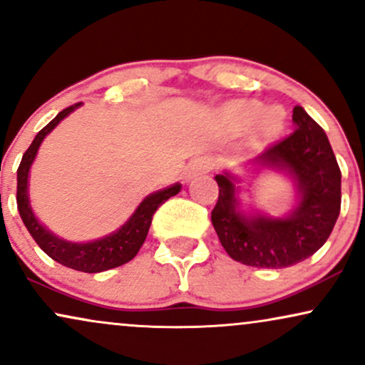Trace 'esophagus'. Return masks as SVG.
Wrapping results in <instances>:
<instances>
[{
    "label": "esophagus",
    "mask_w": 365,
    "mask_h": 365,
    "mask_svg": "<svg viewBox=\"0 0 365 365\" xmlns=\"http://www.w3.org/2000/svg\"><path fill=\"white\" fill-rule=\"evenodd\" d=\"M217 168V159L213 155H200L190 164V175L206 174Z\"/></svg>",
    "instance_id": "1"
}]
</instances>
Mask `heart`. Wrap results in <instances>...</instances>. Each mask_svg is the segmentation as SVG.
I'll use <instances>...</instances> for the list:
<instances>
[{
    "mask_svg": "<svg viewBox=\"0 0 365 365\" xmlns=\"http://www.w3.org/2000/svg\"><path fill=\"white\" fill-rule=\"evenodd\" d=\"M225 118L235 128H247L257 120V130L262 135H274L284 125V113L281 108L271 106L262 110L257 101H237L225 110Z\"/></svg>",
    "mask_w": 365,
    "mask_h": 365,
    "instance_id": "obj_1",
    "label": "heart"
}]
</instances>
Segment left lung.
Wrapping results in <instances>:
<instances>
[{"label": "left lung", "mask_w": 365, "mask_h": 365, "mask_svg": "<svg viewBox=\"0 0 365 365\" xmlns=\"http://www.w3.org/2000/svg\"><path fill=\"white\" fill-rule=\"evenodd\" d=\"M294 132L264 148L254 164L287 170L299 205L286 218H247L238 211L230 174H218V201L211 211L217 235L233 260L282 269L308 259L334 230L340 215L341 173L327 133L301 106L292 110Z\"/></svg>", "instance_id": "8db88e82"}]
</instances>
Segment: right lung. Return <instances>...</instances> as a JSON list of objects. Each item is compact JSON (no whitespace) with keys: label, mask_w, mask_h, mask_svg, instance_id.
Listing matches in <instances>:
<instances>
[{"label":"right lung","mask_w":365,"mask_h":365,"mask_svg":"<svg viewBox=\"0 0 365 365\" xmlns=\"http://www.w3.org/2000/svg\"><path fill=\"white\" fill-rule=\"evenodd\" d=\"M81 103H76V105L67 106L66 110H62L51 123L45 125L35 135L34 142L26 148L16 170V205L26 230L30 232V235L34 237L37 245L48 257L58 264L66 265V267L74 269V271L93 274L127 264L137 255V252L140 250L142 244L145 242L152 217H154L157 208L162 203H165L170 196L178 195L181 191V184H174L168 190L157 191L154 195L147 196L118 232L111 233V235L105 238H100V240L88 242V244H71V242L61 240V238L52 235L47 228L37 222L29 205V191H26V186H29V170L45 135L51 133L58 121L64 120Z\"/></svg>","instance_id":"1"}]
</instances>
